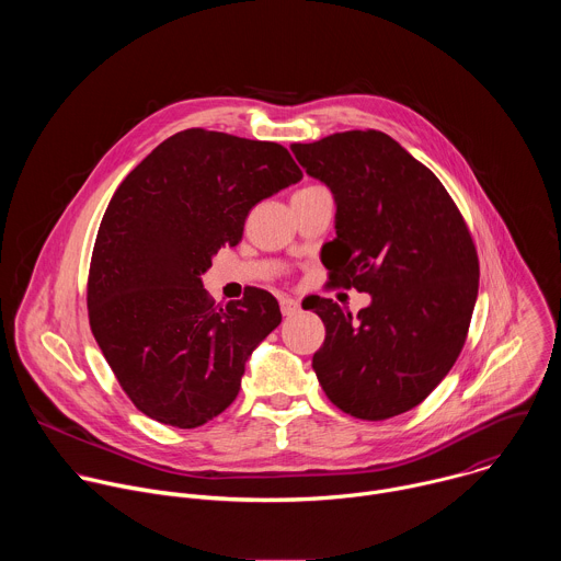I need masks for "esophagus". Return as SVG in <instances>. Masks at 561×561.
Instances as JSON below:
<instances>
[{"label":"esophagus","instance_id":"1","mask_svg":"<svg viewBox=\"0 0 561 561\" xmlns=\"http://www.w3.org/2000/svg\"><path fill=\"white\" fill-rule=\"evenodd\" d=\"M279 308H282V314L284 317H293V314H297L301 308H299V301L297 299H293V297H282L279 299Z\"/></svg>","mask_w":561,"mask_h":561}]
</instances>
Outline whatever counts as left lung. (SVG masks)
Returning <instances> with one entry per match:
<instances>
[{
  "label": "left lung",
  "instance_id": "8db88e82",
  "mask_svg": "<svg viewBox=\"0 0 561 561\" xmlns=\"http://www.w3.org/2000/svg\"><path fill=\"white\" fill-rule=\"evenodd\" d=\"M290 150L335 197L337 237L322 249L331 279L370 295L357 317L333 299L310 301L327 327L312 370L344 413L402 415L466 342L479 286L470 232L442 182L386 133L346 130Z\"/></svg>",
  "mask_w": 561,
  "mask_h": 561
}]
</instances>
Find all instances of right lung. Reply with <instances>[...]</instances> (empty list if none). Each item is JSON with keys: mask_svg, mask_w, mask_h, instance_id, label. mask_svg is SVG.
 Segmentation results:
<instances>
[{"mask_svg": "<svg viewBox=\"0 0 561 561\" xmlns=\"http://www.w3.org/2000/svg\"><path fill=\"white\" fill-rule=\"evenodd\" d=\"M299 180L275 141L188 128L115 191L93 249L89 319L119 386L150 420L197 428L232 404L282 312L262 288L215 306L202 275L221 247L239 244L255 204Z\"/></svg>", "mask_w": 561, "mask_h": 561, "instance_id": "right-lung-1", "label": "right lung"}]
</instances>
